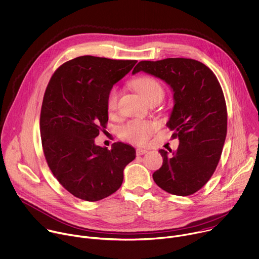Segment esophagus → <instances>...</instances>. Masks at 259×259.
Returning a JSON list of instances; mask_svg holds the SVG:
<instances>
[{"label":"esophagus","instance_id":"34e87169","mask_svg":"<svg viewBox=\"0 0 259 259\" xmlns=\"http://www.w3.org/2000/svg\"><path fill=\"white\" fill-rule=\"evenodd\" d=\"M148 152V150H146V149H142V148H138L137 150H136V153H137V155H144V154H146Z\"/></svg>","mask_w":259,"mask_h":259}]
</instances>
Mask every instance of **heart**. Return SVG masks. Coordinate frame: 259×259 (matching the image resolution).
I'll list each match as a JSON object with an SVG mask.
<instances>
[{"label": "heart", "instance_id": "b5f03b06", "mask_svg": "<svg viewBox=\"0 0 259 259\" xmlns=\"http://www.w3.org/2000/svg\"><path fill=\"white\" fill-rule=\"evenodd\" d=\"M132 84L148 103L152 101L160 102L164 98L165 91L163 85L159 80L152 76L138 77L132 81ZM118 98L119 91L116 87H113L109 91L106 100V106L109 112L116 109ZM155 130L156 125L150 120L134 119L122 125L119 132L123 139L136 144H144L153 135Z\"/></svg>", "mask_w": 259, "mask_h": 259}]
</instances>
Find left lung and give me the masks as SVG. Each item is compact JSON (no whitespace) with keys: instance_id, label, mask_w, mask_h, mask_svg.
Listing matches in <instances>:
<instances>
[{"instance_id":"obj_1","label":"left lung","mask_w":259,"mask_h":259,"mask_svg":"<svg viewBox=\"0 0 259 259\" xmlns=\"http://www.w3.org/2000/svg\"><path fill=\"white\" fill-rule=\"evenodd\" d=\"M144 71L164 80L174 92L175 106L166 125L180 145L153 180L167 193L189 196L213 175L227 137L228 113L225 96L215 74L203 63L187 58L141 61L133 74Z\"/></svg>"}]
</instances>
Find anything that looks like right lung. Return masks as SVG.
Instances as JSON below:
<instances>
[{
  "mask_svg": "<svg viewBox=\"0 0 259 259\" xmlns=\"http://www.w3.org/2000/svg\"><path fill=\"white\" fill-rule=\"evenodd\" d=\"M136 63L80 56L63 63L48 83L39 118L44 154L52 174L76 198L95 202L115 193L136 158L131 145H95L108 121L109 91Z\"/></svg>",
  "mask_w": 259,
  "mask_h": 259,
  "instance_id": "add662e5",
  "label": "right lung"
}]
</instances>
